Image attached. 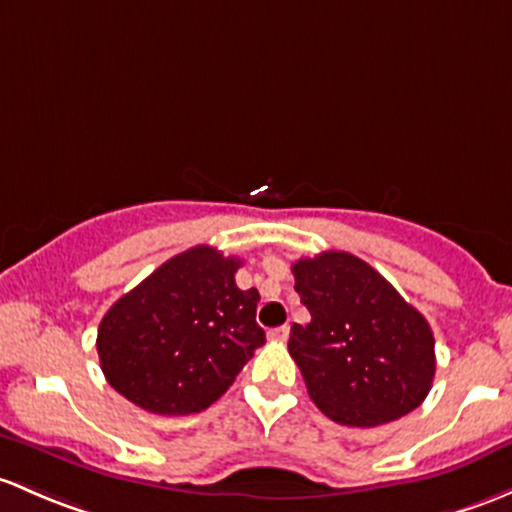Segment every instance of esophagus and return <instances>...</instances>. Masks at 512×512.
<instances>
[{"instance_id": "esophagus-1", "label": "esophagus", "mask_w": 512, "mask_h": 512, "mask_svg": "<svg viewBox=\"0 0 512 512\" xmlns=\"http://www.w3.org/2000/svg\"><path fill=\"white\" fill-rule=\"evenodd\" d=\"M267 336H270L272 341H287L289 326H277V328H272V331L267 333Z\"/></svg>"}]
</instances>
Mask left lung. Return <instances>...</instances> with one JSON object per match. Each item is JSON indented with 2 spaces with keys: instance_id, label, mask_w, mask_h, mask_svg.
Returning <instances> with one entry per match:
<instances>
[{
  "instance_id": "obj_1",
  "label": "left lung",
  "mask_w": 512,
  "mask_h": 512,
  "mask_svg": "<svg viewBox=\"0 0 512 512\" xmlns=\"http://www.w3.org/2000/svg\"><path fill=\"white\" fill-rule=\"evenodd\" d=\"M292 272L311 321L292 326L289 353L314 405L348 427L417 410L437 370L427 319L351 252L301 257Z\"/></svg>"
}]
</instances>
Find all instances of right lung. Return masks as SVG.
Listing matches in <instances>:
<instances>
[{
  "instance_id": "right-lung-1",
  "label": "right lung",
  "mask_w": 512,
  "mask_h": 512,
  "mask_svg": "<svg viewBox=\"0 0 512 512\" xmlns=\"http://www.w3.org/2000/svg\"><path fill=\"white\" fill-rule=\"evenodd\" d=\"M238 267V257L196 245L117 299L98 328L107 383L154 414L211 407L265 343L255 321L260 292H242Z\"/></svg>"
}]
</instances>
